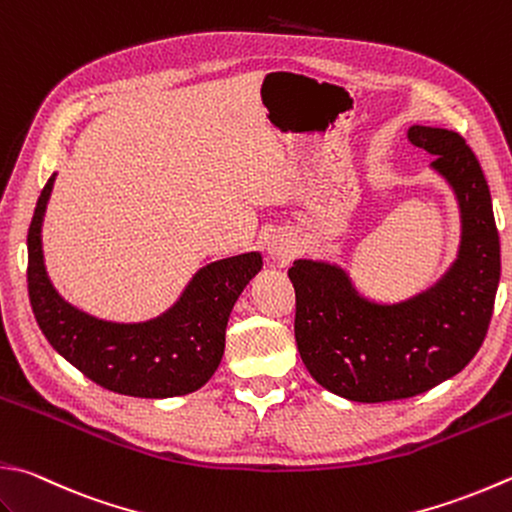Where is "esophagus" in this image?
I'll use <instances>...</instances> for the list:
<instances>
[{"label":"esophagus","instance_id":"obj_1","mask_svg":"<svg viewBox=\"0 0 512 512\" xmlns=\"http://www.w3.org/2000/svg\"><path fill=\"white\" fill-rule=\"evenodd\" d=\"M267 252L272 254V258L278 260L281 265H287L289 260L296 256V243L292 240V236L274 234L267 240Z\"/></svg>","mask_w":512,"mask_h":512}]
</instances>
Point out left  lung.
<instances>
[{
  "instance_id": "1",
  "label": "left lung",
  "mask_w": 512,
  "mask_h": 512,
  "mask_svg": "<svg viewBox=\"0 0 512 512\" xmlns=\"http://www.w3.org/2000/svg\"><path fill=\"white\" fill-rule=\"evenodd\" d=\"M414 147L459 198L464 236L457 263L412 301L376 305L339 267L296 260L294 336L305 368L325 390L359 403L417 397L461 372L486 339L499 285V231L479 160L455 131L412 127Z\"/></svg>"
}]
</instances>
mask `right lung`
<instances>
[{"mask_svg": "<svg viewBox=\"0 0 512 512\" xmlns=\"http://www.w3.org/2000/svg\"><path fill=\"white\" fill-rule=\"evenodd\" d=\"M55 176L37 198L28 227V298L42 334L86 379L129 397L165 399L202 388L225 352L229 312L258 274L260 254L218 260L194 276L187 292L156 321H98L62 301L48 281L40 227Z\"/></svg>", "mask_w": 512, "mask_h": 512, "instance_id": "right-lung-1", "label": "right lung"}]
</instances>
